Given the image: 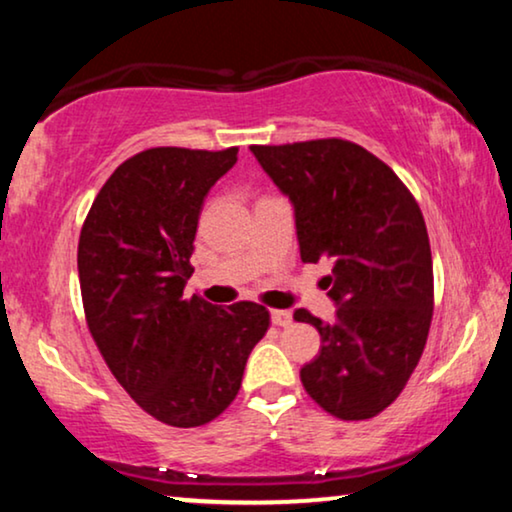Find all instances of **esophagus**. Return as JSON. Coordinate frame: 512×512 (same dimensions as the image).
<instances>
[{
	"label": "esophagus",
	"instance_id": "34e87169",
	"mask_svg": "<svg viewBox=\"0 0 512 512\" xmlns=\"http://www.w3.org/2000/svg\"><path fill=\"white\" fill-rule=\"evenodd\" d=\"M271 323L281 325V327L290 325L292 323V313L285 311V309H274V311H271Z\"/></svg>",
	"mask_w": 512,
	"mask_h": 512
}]
</instances>
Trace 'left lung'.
<instances>
[{
    "label": "left lung",
    "mask_w": 512,
    "mask_h": 512,
    "mask_svg": "<svg viewBox=\"0 0 512 512\" xmlns=\"http://www.w3.org/2000/svg\"><path fill=\"white\" fill-rule=\"evenodd\" d=\"M250 152L292 203L302 262L332 260L335 320L295 309L320 335L318 356L299 370L306 393L339 419H370L398 398L426 346L433 260L424 215L398 175L353 142Z\"/></svg>",
    "instance_id": "obj_1"
}]
</instances>
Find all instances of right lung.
Listing matches in <instances>:
<instances>
[{"mask_svg":"<svg viewBox=\"0 0 512 512\" xmlns=\"http://www.w3.org/2000/svg\"><path fill=\"white\" fill-rule=\"evenodd\" d=\"M236 154V147L135 154L105 182L81 229L88 330L126 393L168 426H203L227 410L269 327V311L255 302L182 297L203 201Z\"/></svg>","mask_w":512,"mask_h":512,"instance_id":"right-lung-1","label":"right lung"}]
</instances>
